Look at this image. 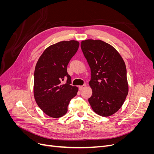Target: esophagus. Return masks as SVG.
I'll use <instances>...</instances> for the list:
<instances>
[{"label": "esophagus", "mask_w": 154, "mask_h": 154, "mask_svg": "<svg viewBox=\"0 0 154 154\" xmlns=\"http://www.w3.org/2000/svg\"><path fill=\"white\" fill-rule=\"evenodd\" d=\"M85 86H86V85L85 84H84L83 85H80V86H79V89H80V91H82L83 88H84L85 87Z\"/></svg>", "instance_id": "obj_1"}]
</instances>
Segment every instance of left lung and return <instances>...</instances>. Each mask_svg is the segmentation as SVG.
I'll list each match as a JSON object with an SVG mask.
<instances>
[{
  "label": "left lung",
  "instance_id": "8db88e82",
  "mask_svg": "<svg viewBox=\"0 0 154 154\" xmlns=\"http://www.w3.org/2000/svg\"><path fill=\"white\" fill-rule=\"evenodd\" d=\"M81 49L91 72L92 95L88 102L97 114L112 115L122 107L128 92L123 60L112 46L100 40H83Z\"/></svg>",
  "mask_w": 154,
  "mask_h": 154
}]
</instances>
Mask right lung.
Masks as SVG:
<instances>
[{
  "label": "right lung",
  "instance_id": "right-lung-1",
  "mask_svg": "<svg viewBox=\"0 0 154 154\" xmlns=\"http://www.w3.org/2000/svg\"><path fill=\"white\" fill-rule=\"evenodd\" d=\"M79 47L76 40L62 41L49 46L40 56L34 73V96L37 105L48 116L62 117L78 88L71 85L67 65ZM67 79L63 85L62 81Z\"/></svg>",
  "mask_w": 154,
  "mask_h": 154
}]
</instances>
